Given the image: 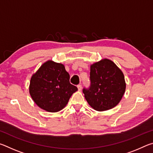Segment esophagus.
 <instances>
[{
	"label": "esophagus",
	"instance_id": "34e87169",
	"mask_svg": "<svg viewBox=\"0 0 153 153\" xmlns=\"http://www.w3.org/2000/svg\"><path fill=\"white\" fill-rule=\"evenodd\" d=\"M77 88H78L79 90H82V85H81V84L77 85Z\"/></svg>",
	"mask_w": 153,
	"mask_h": 153
}]
</instances>
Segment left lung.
<instances>
[{
	"label": "left lung",
	"instance_id": "left-lung-1",
	"mask_svg": "<svg viewBox=\"0 0 153 153\" xmlns=\"http://www.w3.org/2000/svg\"><path fill=\"white\" fill-rule=\"evenodd\" d=\"M90 85L83 93L88 104L98 111L117 105L126 90L123 74L113 61L105 59L90 66Z\"/></svg>",
	"mask_w": 153,
	"mask_h": 153
}]
</instances>
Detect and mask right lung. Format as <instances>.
I'll use <instances>...</instances> for the list:
<instances>
[{
  "mask_svg": "<svg viewBox=\"0 0 153 153\" xmlns=\"http://www.w3.org/2000/svg\"><path fill=\"white\" fill-rule=\"evenodd\" d=\"M69 74L63 64L48 61L33 74L30 94L38 107L48 112H58L65 107L77 88L69 82Z\"/></svg>",
  "mask_w": 153,
  "mask_h": 153,
  "instance_id": "add662e5",
  "label": "right lung"
}]
</instances>
